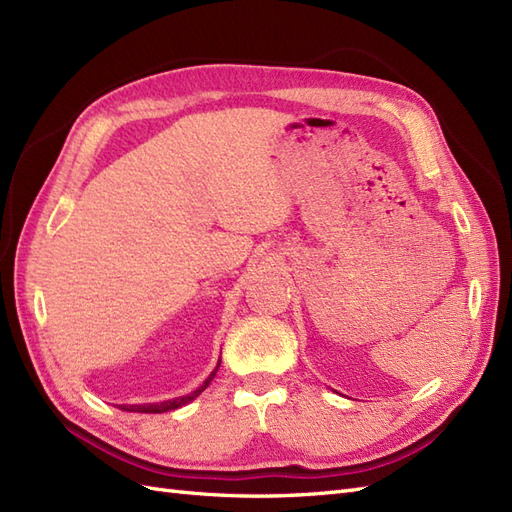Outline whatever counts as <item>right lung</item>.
<instances>
[{"label":"right lung","mask_w":512,"mask_h":512,"mask_svg":"<svg viewBox=\"0 0 512 512\" xmlns=\"http://www.w3.org/2000/svg\"><path fill=\"white\" fill-rule=\"evenodd\" d=\"M219 368V364H217ZM217 368L211 372L209 379H206L198 390H193L191 394H185V396H176V398H170V400H161V403H144V405H120L122 411H135V413H165V411H172V409H178L183 407L187 403H191L193 398H198L206 388H209V383L213 381Z\"/></svg>","instance_id":"obj_1"}]
</instances>
